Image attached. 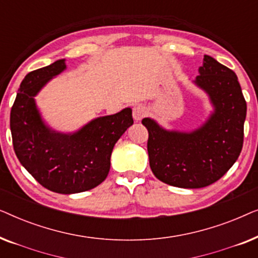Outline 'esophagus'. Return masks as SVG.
<instances>
[{
	"label": "esophagus",
	"instance_id": "1",
	"mask_svg": "<svg viewBox=\"0 0 258 258\" xmlns=\"http://www.w3.org/2000/svg\"><path fill=\"white\" fill-rule=\"evenodd\" d=\"M147 115V108L142 104H137L133 109V117L136 122H139L142 119L144 116Z\"/></svg>",
	"mask_w": 258,
	"mask_h": 258
}]
</instances>
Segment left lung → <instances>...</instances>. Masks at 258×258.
<instances>
[{"instance_id": "1", "label": "left lung", "mask_w": 258, "mask_h": 258, "mask_svg": "<svg viewBox=\"0 0 258 258\" xmlns=\"http://www.w3.org/2000/svg\"><path fill=\"white\" fill-rule=\"evenodd\" d=\"M194 80L208 95L214 110L191 132L168 130L146 117L148 155L154 175L169 185L197 189L216 182L241 154L246 103L236 74L211 56Z\"/></svg>"}]
</instances>
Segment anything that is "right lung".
<instances>
[{
	"label": "right lung",
	"instance_id": "right-lung-1",
	"mask_svg": "<svg viewBox=\"0 0 258 258\" xmlns=\"http://www.w3.org/2000/svg\"><path fill=\"white\" fill-rule=\"evenodd\" d=\"M66 69V59H57L24 77L10 111V130L14 150L27 171L48 190L70 195L93 189L107 178L114 146L134 119L132 108H125L91 119L74 133L49 126L35 96Z\"/></svg>",
	"mask_w": 258,
	"mask_h": 258
}]
</instances>
